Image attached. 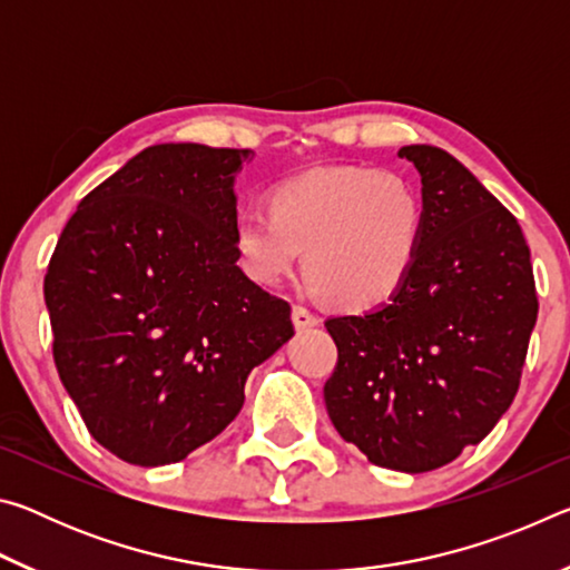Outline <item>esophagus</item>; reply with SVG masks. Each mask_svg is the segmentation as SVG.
<instances>
[{"instance_id":"34e87169","label":"esophagus","mask_w":570,"mask_h":570,"mask_svg":"<svg viewBox=\"0 0 570 570\" xmlns=\"http://www.w3.org/2000/svg\"><path fill=\"white\" fill-rule=\"evenodd\" d=\"M292 316H294V324H296V330L298 332H304V330H312V326H316L320 324V316H316L312 308H306V306H294V312H292Z\"/></svg>"}]
</instances>
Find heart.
<instances>
[{"label":"heart","instance_id":"obj_1","mask_svg":"<svg viewBox=\"0 0 570 570\" xmlns=\"http://www.w3.org/2000/svg\"><path fill=\"white\" fill-rule=\"evenodd\" d=\"M266 214H240L234 246L244 272L274 286L304 274L326 302L372 308L407 282L417 258L424 204L417 188L387 168L332 166L288 178L268 193Z\"/></svg>","mask_w":570,"mask_h":570}]
</instances>
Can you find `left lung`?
I'll use <instances>...</instances> for the list:
<instances>
[{
	"mask_svg": "<svg viewBox=\"0 0 570 570\" xmlns=\"http://www.w3.org/2000/svg\"><path fill=\"white\" fill-rule=\"evenodd\" d=\"M424 226L407 282L387 304L332 316L324 384L340 435L370 462L430 472L495 428L523 374L538 296L515 216L450 153L407 146Z\"/></svg>",
	"mask_w": 570,
	"mask_h": 570,
	"instance_id": "8db88e82",
	"label": "left lung"
}]
</instances>
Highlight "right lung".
Segmentation results:
<instances>
[{
  "mask_svg": "<svg viewBox=\"0 0 570 570\" xmlns=\"http://www.w3.org/2000/svg\"><path fill=\"white\" fill-rule=\"evenodd\" d=\"M250 150L146 148L80 200L45 276L52 356L90 435L130 465L178 462L244 407L292 306L238 268L234 176Z\"/></svg>",
  "mask_w": 570,
  "mask_h": 570,
  "instance_id": "add662e5",
  "label": "right lung"
}]
</instances>
